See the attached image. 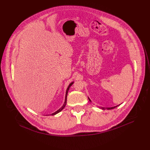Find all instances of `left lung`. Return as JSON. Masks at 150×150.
<instances>
[{
	"label": "left lung",
	"mask_w": 150,
	"mask_h": 150,
	"mask_svg": "<svg viewBox=\"0 0 150 150\" xmlns=\"http://www.w3.org/2000/svg\"><path fill=\"white\" fill-rule=\"evenodd\" d=\"M89 101H91V99L89 98ZM119 105H117V106H114V107H111V108H107V110H112V109H114L115 108H116V107H117V106H118ZM103 110H104V108H101Z\"/></svg>",
	"instance_id": "8db88e82"
}]
</instances>
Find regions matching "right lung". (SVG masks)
Here are the masks:
<instances>
[{
	"label": "right lung",
	"instance_id": "obj_1",
	"mask_svg": "<svg viewBox=\"0 0 150 150\" xmlns=\"http://www.w3.org/2000/svg\"><path fill=\"white\" fill-rule=\"evenodd\" d=\"M74 83V82H72V83H71L69 85V86H68V88H67V90H66V97H65V101H64V104H63V106L59 109V110H58L57 111H56L55 112H54V113H52V114H51V115H56V114H57L58 112H59L60 111H61L63 109H64V108L65 107V106H66V102H67V93H68V91H69V88L71 87V86H72V84Z\"/></svg>",
	"mask_w": 150,
	"mask_h": 150
}]
</instances>
